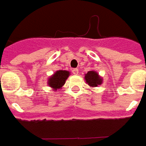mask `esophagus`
Returning <instances> with one entry per match:
<instances>
[{
    "instance_id": "obj_1",
    "label": "esophagus",
    "mask_w": 146,
    "mask_h": 146,
    "mask_svg": "<svg viewBox=\"0 0 146 146\" xmlns=\"http://www.w3.org/2000/svg\"><path fill=\"white\" fill-rule=\"evenodd\" d=\"M72 72H73L74 75H78V73H79V69H78V68H74V69L72 70Z\"/></svg>"
}]
</instances>
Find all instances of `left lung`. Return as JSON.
<instances>
[{
	"label": "left lung",
	"instance_id": "1",
	"mask_svg": "<svg viewBox=\"0 0 146 146\" xmlns=\"http://www.w3.org/2000/svg\"><path fill=\"white\" fill-rule=\"evenodd\" d=\"M84 79L86 83L90 86V87H96L100 86L102 83L103 79L98 75V72L95 71H89L86 74H85Z\"/></svg>",
	"mask_w": 146,
	"mask_h": 146
}]
</instances>
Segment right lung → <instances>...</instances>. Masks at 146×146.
<instances>
[{"label":"right lung","instance_id":"right-lung-1","mask_svg":"<svg viewBox=\"0 0 146 146\" xmlns=\"http://www.w3.org/2000/svg\"><path fill=\"white\" fill-rule=\"evenodd\" d=\"M69 75H70V72L68 71H64V70L56 71L53 75L48 78V86L52 88V90L56 91L63 87Z\"/></svg>","mask_w":146,"mask_h":146}]
</instances>
